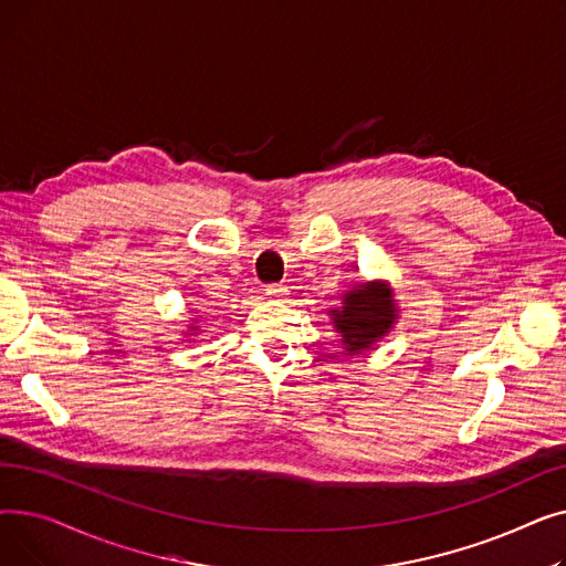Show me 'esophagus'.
<instances>
[{"label":"esophagus","instance_id":"1","mask_svg":"<svg viewBox=\"0 0 566 566\" xmlns=\"http://www.w3.org/2000/svg\"><path fill=\"white\" fill-rule=\"evenodd\" d=\"M265 295H268V298H273V301H284L286 298V286H282V284H268L265 286Z\"/></svg>","mask_w":566,"mask_h":566}]
</instances>
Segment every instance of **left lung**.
<instances>
[{"label":"left lung","instance_id":"left-lung-1","mask_svg":"<svg viewBox=\"0 0 566 566\" xmlns=\"http://www.w3.org/2000/svg\"><path fill=\"white\" fill-rule=\"evenodd\" d=\"M342 305L331 310L335 331L342 335L346 355H360L392 331L397 303L385 282H365L342 295Z\"/></svg>","mask_w":566,"mask_h":566}]
</instances>
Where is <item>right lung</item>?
<instances>
[{
    "instance_id": "add662e5",
    "label": "right lung",
    "mask_w": 566,
    "mask_h": 566,
    "mask_svg": "<svg viewBox=\"0 0 566 566\" xmlns=\"http://www.w3.org/2000/svg\"><path fill=\"white\" fill-rule=\"evenodd\" d=\"M195 331H197V328H192V331H190V333H195Z\"/></svg>"
}]
</instances>
